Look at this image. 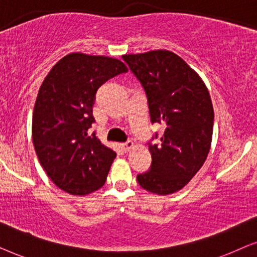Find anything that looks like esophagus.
Instances as JSON below:
<instances>
[{
  "label": "esophagus",
  "mask_w": 257,
  "mask_h": 257,
  "mask_svg": "<svg viewBox=\"0 0 257 257\" xmlns=\"http://www.w3.org/2000/svg\"><path fill=\"white\" fill-rule=\"evenodd\" d=\"M122 147H124V150L126 151V152H128V151H131V150L135 149L136 145H135V143L131 142V140H128V142H126V143L122 144Z\"/></svg>",
  "instance_id": "obj_1"
}]
</instances>
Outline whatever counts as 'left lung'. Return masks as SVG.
Wrapping results in <instances>:
<instances>
[{"instance_id": "1", "label": "left lung", "mask_w": 257, "mask_h": 257, "mask_svg": "<svg viewBox=\"0 0 257 257\" xmlns=\"http://www.w3.org/2000/svg\"><path fill=\"white\" fill-rule=\"evenodd\" d=\"M140 80L151 121L165 126L161 144L150 145V171L137 175L157 195L180 191L205 164L212 145L214 110L205 82L180 56L168 50L122 55Z\"/></svg>"}]
</instances>
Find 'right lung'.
Here are the masks:
<instances>
[{"label": "right lung", "mask_w": 257, "mask_h": 257, "mask_svg": "<svg viewBox=\"0 0 257 257\" xmlns=\"http://www.w3.org/2000/svg\"><path fill=\"white\" fill-rule=\"evenodd\" d=\"M128 70L107 56L72 52L52 66L38 91L33 113V143L41 166L69 194L86 195L105 184L117 153L90 136L94 94Z\"/></svg>", "instance_id": "obj_1"}]
</instances>
